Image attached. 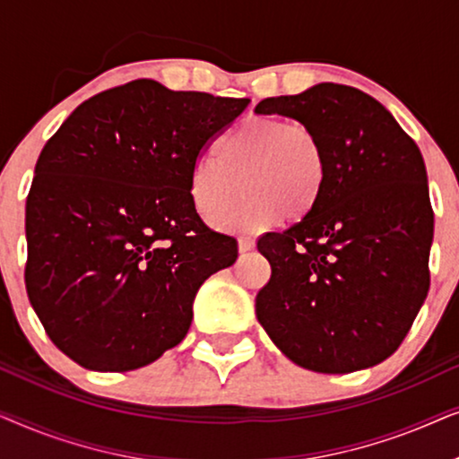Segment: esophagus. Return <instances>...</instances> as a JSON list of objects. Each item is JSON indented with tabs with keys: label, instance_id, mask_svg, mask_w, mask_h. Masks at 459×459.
Returning <instances> with one entry per match:
<instances>
[{
	"label": "esophagus",
	"instance_id": "esophagus-1",
	"mask_svg": "<svg viewBox=\"0 0 459 459\" xmlns=\"http://www.w3.org/2000/svg\"><path fill=\"white\" fill-rule=\"evenodd\" d=\"M255 248V240L250 236H240L238 238V250L240 253H248V250Z\"/></svg>",
	"mask_w": 459,
	"mask_h": 459
}]
</instances>
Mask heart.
<instances>
[{"label": "heart", "instance_id": "heart-1", "mask_svg": "<svg viewBox=\"0 0 459 459\" xmlns=\"http://www.w3.org/2000/svg\"><path fill=\"white\" fill-rule=\"evenodd\" d=\"M192 160L187 194L200 215L219 221L242 194L234 212L238 228H263L286 215L307 219L322 203L330 181V159L316 131L278 117H248Z\"/></svg>", "mask_w": 459, "mask_h": 459}]
</instances>
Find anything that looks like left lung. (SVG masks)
<instances>
[{
	"mask_svg": "<svg viewBox=\"0 0 459 459\" xmlns=\"http://www.w3.org/2000/svg\"><path fill=\"white\" fill-rule=\"evenodd\" d=\"M322 137L330 181L309 217L256 242L272 278L256 319L297 366L349 374L391 357L429 294L432 209L416 142L368 93L317 83L261 100Z\"/></svg>",
	"mask_w": 459,
	"mask_h": 459,
	"instance_id": "obj_1",
	"label": "left lung"
}]
</instances>
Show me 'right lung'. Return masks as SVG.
<instances>
[{
	"mask_svg": "<svg viewBox=\"0 0 459 459\" xmlns=\"http://www.w3.org/2000/svg\"><path fill=\"white\" fill-rule=\"evenodd\" d=\"M248 98L152 79L85 100L43 146L27 198L29 300L62 353L129 372L184 341L203 281L238 256L203 223L187 173Z\"/></svg>",
	"mask_w": 459,
	"mask_h": 459,
	"instance_id": "obj_1",
	"label": "right lung"
}]
</instances>
